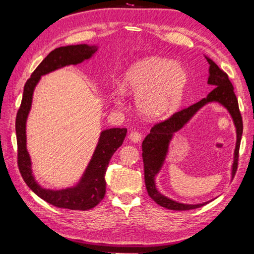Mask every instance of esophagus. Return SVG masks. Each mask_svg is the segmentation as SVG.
<instances>
[{"label":"esophagus","instance_id":"obj_1","mask_svg":"<svg viewBox=\"0 0 254 254\" xmlns=\"http://www.w3.org/2000/svg\"><path fill=\"white\" fill-rule=\"evenodd\" d=\"M128 139H130L132 142L137 143V142H140L141 139H142V134L137 131H132L130 133V135H128Z\"/></svg>","mask_w":254,"mask_h":254}]
</instances>
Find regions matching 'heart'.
I'll use <instances>...</instances> for the list:
<instances>
[{
	"mask_svg": "<svg viewBox=\"0 0 254 254\" xmlns=\"http://www.w3.org/2000/svg\"><path fill=\"white\" fill-rule=\"evenodd\" d=\"M188 85L187 71L168 59L151 57L137 62L127 70L123 87L136 95V106L148 118L166 117L178 109ZM121 104L123 92L113 94Z\"/></svg>",
	"mask_w": 254,
	"mask_h": 254,
	"instance_id": "heart-1",
	"label": "heart"
}]
</instances>
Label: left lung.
I'll list each match as a JSON object with an SVG mask.
<instances>
[{
  "mask_svg": "<svg viewBox=\"0 0 254 254\" xmlns=\"http://www.w3.org/2000/svg\"><path fill=\"white\" fill-rule=\"evenodd\" d=\"M209 64V77L208 84L215 86L214 89L210 92L207 97L203 98L196 104H192L188 107L176 112L168 119L158 122L151 127L149 134L144 137L142 142V159L144 165V183L147 187L148 194L151 198L156 201L158 205L162 207L173 209V210H189L199 208L207 203L197 204V205H188L182 204L175 201L168 197L163 196L157 190L156 185H154V176L160 170L162 162L168 151V144L171 140V136L175 132L179 131L185 124H186L190 118L198 111L201 106L207 104L209 102H218L223 106H225L227 111L233 118V121L236 127V147L234 151V163L232 175L235 176L238 170L239 163V150L241 137L243 132V122L241 117L238 98L234 94V87L231 80L224 70H222L213 60L207 58Z\"/></svg>",
  "mask_w": 254,
  "mask_h": 254,
  "instance_id": "1",
  "label": "left lung"
}]
</instances>
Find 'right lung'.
Returning <instances> with one entry per match:
<instances>
[{
	"instance_id": "add662e5",
	"label": "right lung",
	"mask_w": 254,
	"mask_h": 254,
	"mask_svg": "<svg viewBox=\"0 0 254 254\" xmlns=\"http://www.w3.org/2000/svg\"><path fill=\"white\" fill-rule=\"evenodd\" d=\"M95 51V46L91 47L87 45L60 47L51 51L34 69L31 77L25 83L22 101L16 113L15 132L20 174L24 183L34 194L47 203L59 208L87 210L95 207L104 198L106 191V169L113 153L122 145L127 130L126 127H113L103 131L95 152L80 183L72 188L63 189V190H49V189L41 188L32 176L31 162H30L29 153L25 147V121H27L30 107H31L33 89L39 81L40 76L64 66L76 65L84 62L91 58Z\"/></svg>"
}]
</instances>
